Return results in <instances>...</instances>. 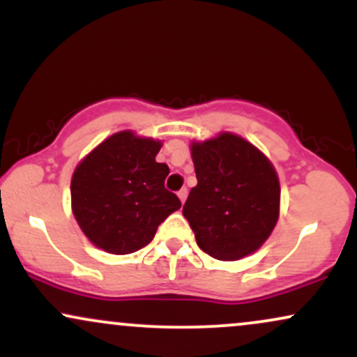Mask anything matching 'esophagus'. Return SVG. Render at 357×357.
<instances>
[{"label":"esophagus","instance_id":"1","mask_svg":"<svg viewBox=\"0 0 357 357\" xmlns=\"http://www.w3.org/2000/svg\"><path fill=\"white\" fill-rule=\"evenodd\" d=\"M178 196H179V199H181V203L186 202V198H188V190H186V188H183V190H179V191H178Z\"/></svg>","mask_w":357,"mask_h":357}]
</instances>
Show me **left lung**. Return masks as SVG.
Returning a JSON list of instances; mask_svg holds the SVG:
<instances>
[{
	"instance_id": "left-lung-1",
	"label": "left lung",
	"mask_w": 357,
	"mask_h": 357,
	"mask_svg": "<svg viewBox=\"0 0 357 357\" xmlns=\"http://www.w3.org/2000/svg\"><path fill=\"white\" fill-rule=\"evenodd\" d=\"M198 184L183 206L198 247L216 260H238L268 238L278 220L280 184L255 146L235 134L191 146Z\"/></svg>"
}]
</instances>
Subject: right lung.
<instances>
[{"label": "right lung", "mask_w": 357, "mask_h": 357, "mask_svg": "<svg viewBox=\"0 0 357 357\" xmlns=\"http://www.w3.org/2000/svg\"><path fill=\"white\" fill-rule=\"evenodd\" d=\"M161 142L130 130L105 139L72 176V210L96 247L127 255L153 241L159 225L181 208L165 188L169 167L155 162Z\"/></svg>", "instance_id": "1"}]
</instances>
